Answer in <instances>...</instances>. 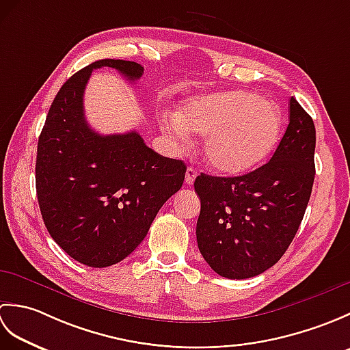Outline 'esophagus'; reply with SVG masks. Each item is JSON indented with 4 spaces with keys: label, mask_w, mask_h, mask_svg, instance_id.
<instances>
[{
    "label": "esophagus",
    "mask_w": 350,
    "mask_h": 350,
    "mask_svg": "<svg viewBox=\"0 0 350 350\" xmlns=\"http://www.w3.org/2000/svg\"><path fill=\"white\" fill-rule=\"evenodd\" d=\"M197 174H198L197 170L189 167V168L187 170V174H185V182H187V185H192V183H194Z\"/></svg>",
    "instance_id": "obj_1"
}]
</instances>
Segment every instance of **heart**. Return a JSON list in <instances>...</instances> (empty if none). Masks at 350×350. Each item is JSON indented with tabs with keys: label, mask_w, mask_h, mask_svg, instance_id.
<instances>
[{
	"label": "heart",
	"mask_w": 350,
	"mask_h": 350,
	"mask_svg": "<svg viewBox=\"0 0 350 350\" xmlns=\"http://www.w3.org/2000/svg\"><path fill=\"white\" fill-rule=\"evenodd\" d=\"M176 139L188 129L204 135V161L213 171L242 176L262 167L280 146L282 114L273 100L247 92H219L189 99L179 117L165 118Z\"/></svg>",
	"instance_id": "b5f03b06"
}]
</instances>
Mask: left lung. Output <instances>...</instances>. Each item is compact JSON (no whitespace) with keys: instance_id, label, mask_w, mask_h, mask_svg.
Segmentation results:
<instances>
[{"instance_id":"8db88e82","label":"left lung","mask_w":350,"mask_h":350,"mask_svg":"<svg viewBox=\"0 0 350 350\" xmlns=\"http://www.w3.org/2000/svg\"><path fill=\"white\" fill-rule=\"evenodd\" d=\"M314 148L313 118L292 98L288 126L269 162L237 177H197L198 250L221 277H256L284 254L313 189Z\"/></svg>"}]
</instances>
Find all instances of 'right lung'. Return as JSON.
<instances>
[{
	"instance_id": "add662e5",
	"label": "right lung",
	"mask_w": 350,
	"mask_h": 350,
	"mask_svg": "<svg viewBox=\"0 0 350 350\" xmlns=\"http://www.w3.org/2000/svg\"><path fill=\"white\" fill-rule=\"evenodd\" d=\"M113 68L137 81L135 62H94L57 93L39 137L36 191L52 239L92 267L122 262L144 239L162 204L182 188L187 165L147 147L138 132L100 135L84 116L93 69Z\"/></svg>"
}]
</instances>
